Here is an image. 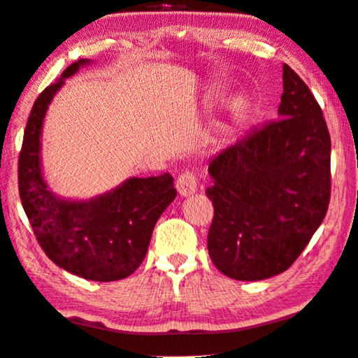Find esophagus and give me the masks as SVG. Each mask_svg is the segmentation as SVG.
Segmentation results:
<instances>
[{
  "label": "esophagus",
  "instance_id": "1",
  "mask_svg": "<svg viewBox=\"0 0 358 358\" xmlns=\"http://www.w3.org/2000/svg\"><path fill=\"white\" fill-rule=\"evenodd\" d=\"M175 187H177L180 196H183V197L191 196V194L197 191L196 173L191 171H185L183 173H180L177 178V183H175Z\"/></svg>",
  "mask_w": 358,
  "mask_h": 358
}]
</instances>
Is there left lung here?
<instances>
[{
    "mask_svg": "<svg viewBox=\"0 0 358 358\" xmlns=\"http://www.w3.org/2000/svg\"><path fill=\"white\" fill-rule=\"evenodd\" d=\"M278 119L252 128L208 167L214 217L208 253L235 280L287 271L310 243L330 200V134L321 106L283 64Z\"/></svg>",
    "mask_w": 358,
    "mask_h": 358,
    "instance_id": "obj_1",
    "label": "left lung"
}]
</instances>
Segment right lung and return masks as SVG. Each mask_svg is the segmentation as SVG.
<instances>
[{"label":"right lung","mask_w":358,"mask_h":358,"mask_svg":"<svg viewBox=\"0 0 358 358\" xmlns=\"http://www.w3.org/2000/svg\"><path fill=\"white\" fill-rule=\"evenodd\" d=\"M89 61L73 62L34 101L18 158V191L37 243L59 268L94 282L122 280L139 268L155 224L177 197L171 173L128 178L90 200L71 201L48 189L41 167L45 114L66 78Z\"/></svg>","instance_id":"add662e5"}]
</instances>
